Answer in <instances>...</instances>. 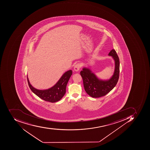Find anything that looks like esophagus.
Wrapping results in <instances>:
<instances>
[{"instance_id":"esophagus-1","label":"esophagus","mask_w":150,"mask_h":150,"mask_svg":"<svg viewBox=\"0 0 150 150\" xmlns=\"http://www.w3.org/2000/svg\"><path fill=\"white\" fill-rule=\"evenodd\" d=\"M81 67V65L80 64H77L74 66V70L76 71H78L79 70L80 68Z\"/></svg>"}]
</instances>
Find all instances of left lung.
<instances>
[{
  "instance_id": "8db88e82",
  "label": "left lung",
  "mask_w": 150,
  "mask_h": 150,
  "mask_svg": "<svg viewBox=\"0 0 150 150\" xmlns=\"http://www.w3.org/2000/svg\"><path fill=\"white\" fill-rule=\"evenodd\" d=\"M108 55L112 56L115 64L114 74L109 79H99L88 68L84 67L81 71L85 90L93 98H98L106 95L115 86L119 80L120 65L119 57L114 49L110 51Z\"/></svg>"
}]
</instances>
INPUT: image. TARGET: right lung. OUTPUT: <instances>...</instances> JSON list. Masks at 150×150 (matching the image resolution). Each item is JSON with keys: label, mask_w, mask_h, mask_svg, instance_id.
I'll list each match as a JSON object with an SVG mask.
<instances>
[{"label": "right lung", "mask_w": 150, "mask_h": 150, "mask_svg": "<svg viewBox=\"0 0 150 150\" xmlns=\"http://www.w3.org/2000/svg\"><path fill=\"white\" fill-rule=\"evenodd\" d=\"M73 74L71 70L66 71L54 86L46 90H38L33 87L29 81L28 83L30 88L37 96L46 101L54 103L61 100L66 93V88L70 77Z\"/></svg>", "instance_id": "1"}]
</instances>
